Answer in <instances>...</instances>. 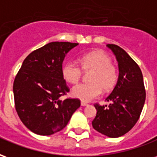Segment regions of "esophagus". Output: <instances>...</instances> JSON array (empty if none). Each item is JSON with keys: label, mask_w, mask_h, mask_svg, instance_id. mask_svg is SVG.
I'll return each mask as SVG.
<instances>
[{"label": "esophagus", "mask_w": 157, "mask_h": 157, "mask_svg": "<svg viewBox=\"0 0 157 157\" xmlns=\"http://www.w3.org/2000/svg\"><path fill=\"white\" fill-rule=\"evenodd\" d=\"M81 105H82V107H86V106H87L88 104H87V103H86V102H81Z\"/></svg>", "instance_id": "34e87169"}]
</instances>
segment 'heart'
<instances>
[{
    "instance_id": "obj_1",
    "label": "heart",
    "mask_w": 157,
    "mask_h": 157,
    "mask_svg": "<svg viewBox=\"0 0 157 157\" xmlns=\"http://www.w3.org/2000/svg\"><path fill=\"white\" fill-rule=\"evenodd\" d=\"M82 68L85 71H91L89 83L75 86L71 90L74 98L89 102L98 98L104 92L112 90L117 83L118 70L112 64V59L104 52L100 50L90 52L80 58ZM63 78L69 83L75 84L82 75V70L75 61H66L62 66Z\"/></svg>"
}]
</instances>
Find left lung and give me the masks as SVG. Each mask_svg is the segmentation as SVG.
Listing matches in <instances>:
<instances>
[{"instance_id":"left-lung-1","label":"left lung","mask_w":157,"mask_h":157,"mask_svg":"<svg viewBox=\"0 0 157 157\" xmlns=\"http://www.w3.org/2000/svg\"><path fill=\"white\" fill-rule=\"evenodd\" d=\"M115 55L118 78L111 94L106 98L109 106L96 104L97 115L92 127L110 138H118L131 129L140 116L145 101L143 75L139 65L127 52L115 44H107Z\"/></svg>"}]
</instances>
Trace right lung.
Listing matches in <instances>:
<instances>
[{
    "label": "right lung",
    "mask_w": 157,
    "mask_h": 157,
    "mask_svg": "<svg viewBox=\"0 0 157 157\" xmlns=\"http://www.w3.org/2000/svg\"><path fill=\"white\" fill-rule=\"evenodd\" d=\"M76 43L51 42L29 54L13 83L15 107L29 130L50 135L67 125L81 106L79 99L60 98L69 92L62 75L65 55Z\"/></svg>",
    "instance_id": "add662e5"
}]
</instances>
